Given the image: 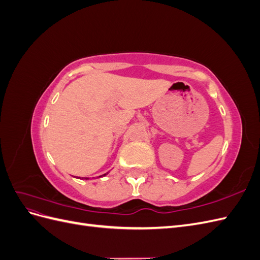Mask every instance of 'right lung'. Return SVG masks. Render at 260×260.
Listing matches in <instances>:
<instances>
[{"label":"right lung","instance_id":"1","mask_svg":"<svg viewBox=\"0 0 260 260\" xmlns=\"http://www.w3.org/2000/svg\"><path fill=\"white\" fill-rule=\"evenodd\" d=\"M103 176H106V174H105V175H103ZM101 177H102V176H101ZM85 179H89V178H85Z\"/></svg>","mask_w":260,"mask_h":260}]
</instances>
